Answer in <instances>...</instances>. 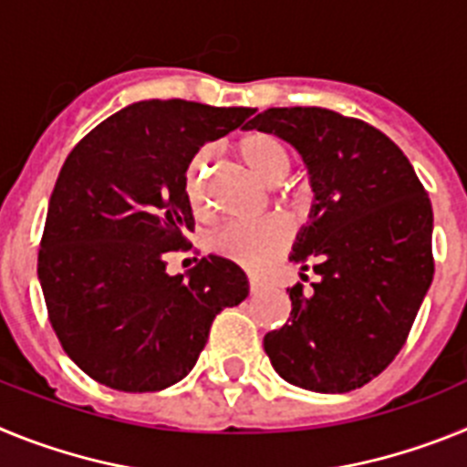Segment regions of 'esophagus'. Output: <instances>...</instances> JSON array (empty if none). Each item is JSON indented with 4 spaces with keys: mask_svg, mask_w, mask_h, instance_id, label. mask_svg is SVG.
I'll return each mask as SVG.
<instances>
[{
    "mask_svg": "<svg viewBox=\"0 0 467 467\" xmlns=\"http://www.w3.org/2000/svg\"><path fill=\"white\" fill-rule=\"evenodd\" d=\"M264 287H266V285H264L262 280H259V278H250V292H253V295H259V292H262Z\"/></svg>",
    "mask_w": 467,
    "mask_h": 467,
    "instance_id": "obj_1",
    "label": "esophagus"
}]
</instances>
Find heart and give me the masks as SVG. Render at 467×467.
Wrapping results in <instances>:
<instances>
[{"instance_id": "obj_1", "label": "heart", "mask_w": 467, "mask_h": 467, "mask_svg": "<svg viewBox=\"0 0 467 467\" xmlns=\"http://www.w3.org/2000/svg\"><path fill=\"white\" fill-rule=\"evenodd\" d=\"M238 154L245 166L262 177L264 182L278 184L290 172V151L280 138L271 133H247L238 140ZM210 150H201L189 161L184 172L189 203L196 210L205 205V172H208ZM290 243V226L283 220H262L231 224L217 236V250L247 269H264L275 254H280Z\"/></svg>"}]
</instances>
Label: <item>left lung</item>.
I'll use <instances>...</instances> for the list:
<instances>
[{"instance_id":"obj_1","label":"left lung","mask_w":467,"mask_h":467,"mask_svg":"<svg viewBox=\"0 0 467 467\" xmlns=\"http://www.w3.org/2000/svg\"><path fill=\"white\" fill-rule=\"evenodd\" d=\"M245 126L290 142L313 189L290 262L317 280L308 295L287 290L290 317L264 350L292 386L356 390L398 356L432 283L431 198L398 144L365 121L274 107Z\"/></svg>"}]
</instances>
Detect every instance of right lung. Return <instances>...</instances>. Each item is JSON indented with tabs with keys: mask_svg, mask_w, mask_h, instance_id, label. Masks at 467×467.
Wrapping results in <instances>:
<instances>
[{
	"mask_svg": "<svg viewBox=\"0 0 467 467\" xmlns=\"http://www.w3.org/2000/svg\"><path fill=\"white\" fill-rule=\"evenodd\" d=\"M250 107L140 100L95 126L65 161L48 201L39 283L65 353L123 393H154L196 365L214 316L247 296L245 271L208 254L171 275L193 214L184 172Z\"/></svg>",
	"mask_w": 467,
	"mask_h": 467,
	"instance_id": "right-lung-1",
	"label": "right lung"
}]
</instances>
